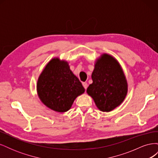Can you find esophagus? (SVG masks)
<instances>
[{"instance_id":"34e87169","label":"esophagus","mask_w":158,"mask_h":158,"mask_svg":"<svg viewBox=\"0 0 158 158\" xmlns=\"http://www.w3.org/2000/svg\"><path fill=\"white\" fill-rule=\"evenodd\" d=\"M82 85H83L84 88L85 89H86L87 88H88V84H87L86 82H83V83H82Z\"/></svg>"}]
</instances>
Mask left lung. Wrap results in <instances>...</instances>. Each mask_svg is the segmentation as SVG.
Segmentation results:
<instances>
[{
    "label": "left lung",
    "mask_w": 158,
    "mask_h": 158,
    "mask_svg": "<svg viewBox=\"0 0 158 158\" xmlns=\"http://www.w3.org/2000/svg\"><path fill=\"white\" fill-rule=\"evenodd\" d=\"M92 78L93 83L87 93L100 111H111L125 99L127 81L120 64L113 56L103 54L96 60Z\"/></svg>",
    "instance_id": "8db88e82"
}]
</instances>
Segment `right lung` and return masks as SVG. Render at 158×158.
I'll list each match as a JSON object with an SVG mask.
<instances>
[{"label":"right lung","mask_w":158,"mask_h":158,"mask_svg":"<svg viewBox=\"0 0 158 158\" xmlns=\"http://www.w3.org/2000/svg\"><path fill=\"white\" fill-rule=\"evenodd\" d=\"M37 94L45 106L55 111H69L75 99L85 92L69 63L59 58L51 59L42 71L37 83Z\"/></svg>","instance_id":"obj_1"}]
</instances>
